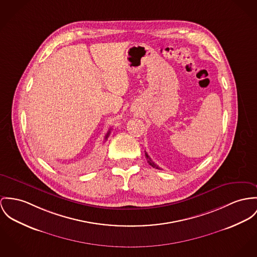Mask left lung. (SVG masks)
Listing matches in <instances>:
<instances>
[{
  "instance_id": "obj_1",
  "label": "left lung",
  "mask_w": 257,
  "mask_h": 257,
  "mask_svg": "<svg viewBox=\"0 0 257 257\" xmlns=\"http://www.w3.org/2000/svg\"><path fill=\"white\" fill-rule=\"evenodd\" d=\"M145 157H146V158H147V161H148V163L151 165V166H153L154 168H157V169H161L158 165H157L154 161H153V159L152 158H150V156L148 155V153L147 152H145Z\"/></svg>"
}]
</instances>
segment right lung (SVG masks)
Wrapping results in <instances>:
<instances>
[{"label":"right lung","instance_id":"right-lung-1","mask_svg":"<svg viewBox=\"0 0 257 257\" xmlns=\"http://www.w3.org/2000/svg\"><path fill=\"white\" fill-rule=\"evenodd\" d=\"M109 133H110V130H109V131L107 132V134H106V136H105V140H106V139H107V137L109 136Z\"/></svg>","mask_w":257,"mask_h":257}]
</instances>
